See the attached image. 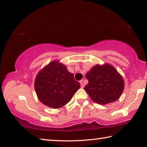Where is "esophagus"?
Returning <instances> with one entry per match:
<instances>
[{
    "instance_id": "1",
    "label": "esophagus",
    "mask_w": 147,
    "mask_h": 147,
    "mask_svg": "<svg viewBox=\"0 0 147 147\" xmlns=\"http://www.w3.org/2000/svg\"><path fill=\"white\" fill-rule=\"evenodd\" d=\"M80 86L82 88H84V84L83 83V80H81L80 82Z\"/></svg>"
}]
</instances>
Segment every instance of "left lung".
<instances>
[{"mask_svg": "<svg viewBox=\"0 0 147 147\" xmlns=\"http://www.w3.org/2000/svg\"><path fill=\"white\" fill-rule=\"evenodd\" d=\"M86 76L89 82L84 89L94 102L104 105L120 98L124 82L111 65H96L86 73Z\"/></svg>", "mask_w": 147, "mask_h": 147, "instance_id": "1", "label": "left lung"}]
</instances>
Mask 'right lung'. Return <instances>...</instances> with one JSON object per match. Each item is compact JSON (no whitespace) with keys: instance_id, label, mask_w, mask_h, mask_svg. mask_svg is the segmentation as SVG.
I'll return each mask as SVG.
<instances>
[{"instance_id":"obj_1","label":"right lung","mask_w":147,"mask_h":147,"mask_svg":"<svg viewBox=\"0 0 147 147\" xmlns=\"http://www.w3.org/2000/svg\"><path fill=\"white\" fill-rule=\"evenodd\" d=\"M34 88L41 103L57 109L71 100L80 84L65 65L54 60L39 71L35 79Z\"/></svg>"}]
</instances>
